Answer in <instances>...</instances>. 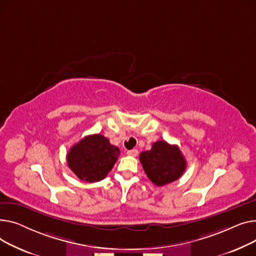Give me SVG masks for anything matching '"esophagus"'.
I'll list each match as a JSON object with an SVG mask.
<instances>
[{
  "instance_id": "esophagus-1",
  "label": "esophagus",
  "mask_w": 256,
  "mask_h": 256,
  "mask_svg": "<svg viewBox=\"0 0 256 256\" xmlns=\"http://www.w3.org/2000/svg\"><path fill=\"white\" fill-rule=\"evenodd\" d=\"M127 154L130 155V156H138V151L136 148H133V150H130V151H127Z\"/></svg>"
}]
</instances>
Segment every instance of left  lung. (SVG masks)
I'll return each mask as SVG.
<instances>
[{"label":"left lung","instance_id":"1","mask_svg":"<svg viewBox=\"0 0 256 256\" xmlns=\"http://www.w3.org/2000/svg\"><path fill=\"white\" fill-rule=\"evenodd\" d=\"M140 160L148 178L157 186L174 182L186 170V160L181 150L165 140H158L150 151L142 152Z\"/></svg>","mask_w":256,"mask_h":256}]
</instances>
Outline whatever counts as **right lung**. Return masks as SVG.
<instances>
[{
    "instance_id": "add662e5",
    "label": "right lung",
    "mask_w": 256,
    "mask_h": 256,
    "mask_svg": "<svg viewBox=\"0 0 256 256\" xmlns=\"http://www.w3.org/2000/svg\"><path fill=\"white\" fill-rule=\"evenodd\" d=\"M120 148L101 134L88 135L74 144L67 154L69 168L88 183L99 182L112 170Z\"/></svg>"
}]
</instances>
